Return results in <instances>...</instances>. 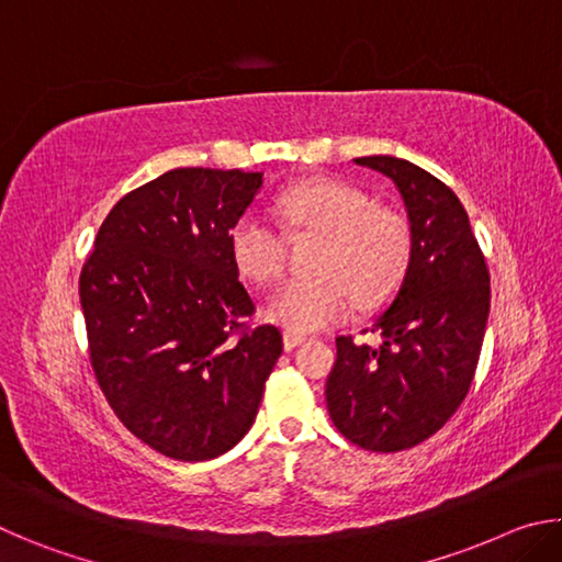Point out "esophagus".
Returning <instances> with one entry per match:
<instances>
[{"label": "esophagus", "instance_id": "obj_1", "mask_svg": "<svg viewBox=\"0 0 562 562\" xmlns=\"http://www.w3.org/2000/svg\"><path fill=\"white\" fill-rule=\"evenodd\" d=\"M304 341H307V337L304 335H300V331H284L282 335V345H284V349H294V347H300V345H304Z\"/></svg>", "mask_w": 562, "mask_h": 562}]
</instances>
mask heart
<instances>
[{"label": "heart", "mask_w": 562, "mask_h": 562, "mask_svg": "<svg viewBox=\"0 0 562 562\" xmlns=\"http://www.w3.org/2000/svg\"><path fill=\"white\" fill-rule=\"evenodd\" d=\"M274 211L292 237L319 235L312 270L274 294L268 317L290 331H315L345 319L355 302L379 307L402 288L414 255L412 225L402 213L372 205L364 190L339 178H307L274 198ZM227 250L235 270L258 288L284 272L288 243L260 215H243L231 227Z\"/></svg>", "instance_id": "1"}]
</instances>
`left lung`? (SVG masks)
<instances>
[{"label": "left lung", "instance_id": "1", "mask_svg": "<svg viewBox=\"0 0 562 562\" xmlns=\"http://www.w3.org/2000/svg\"><path fill=\"white\" fill-rule=\"evenodd\" d=\"M394 180L414 235L408 272L364 331L337 337L327 408L339 434L367 451H404L434 436L469 394L491 310V278L453 190L394 156L355 158Z\"/></svg>", "mask_w": 562, "mask_h": 562}]
</instances>
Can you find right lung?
Listing matches in <instances>:
<instances>
[{"label":"right lung","mask_w":562,"mask_h":562,"mask_svg":"<svg viewBox=\"0 0 562 562\" xmlns=\"http://www.w3.org/2000/svg\"><path fill=\"white\" fill-rule=\"evenodd\" d=\"M262 173L176 168L101 223L79 278L97 382L121 424L176 461L215 459L250 431L282 355L227 250Z\"/></svg>","instance_id":"right-lung-1"}]
</instances>
